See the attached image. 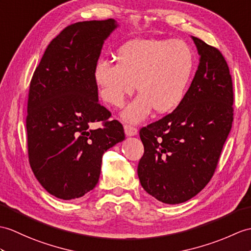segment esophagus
<instances>
[{
  "instance_id": "34e87169",
  "label": "esophagus",
  "mask_w": 251,
  "mask_h": 251,
  "mask_svg": "<svg viewBox=\"0 0 251 251\" xmlns=\"http://www.w3.org/2000/svg\"><path fill=\"white\" fill-rule=\"evenodd\" d=\"M124 130H125L126 136H136L138 133L137 128L133 127V126H130V125H125Z\"/></svg>"
}]
</instances>
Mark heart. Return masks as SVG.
<instances>
[{
    "instance_id": "heart-1",
    "label": "heart",
    "mask_w": 251,
    "mask_h": 251,
    "mask_svg": "<svg viewBox=\"0 0 251 251\" xmlns=\"http://www.w3.org/2000/svg\"><path fill=\"white\" fill-rule=\"evenodd\" d=\"M116 64L98 61L94 79L103 101L122 108L135 86L140 94L124 110L130 123L143 121L154 108L171 112L182 102L195 68V54L183 40L138 39L116 51Z\"/></svg>"
}]
</instances>
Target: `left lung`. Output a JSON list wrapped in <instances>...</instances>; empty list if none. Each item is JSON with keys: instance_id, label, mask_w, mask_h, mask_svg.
Returning a JSON list of instances; mask_svg holds the SVG:
<instances>
[{"instance_id": "obj_1", "label": "left lung", "mask_w": 251, "mask_h": 251, "mask_svg": "<svg viewBox=\"0 0 251 251\" xmlns=\"http://www.w3.org/2000/svg\"><path fill=\"white\" fill-rule=\"evenodd\" d=\"M200 63L173 112L140 129L144 153L138 176L144 190L167 204L199 194L216 170L233 122L232 77L221 52L192 36Z\"/></svg>"}]
</instances>
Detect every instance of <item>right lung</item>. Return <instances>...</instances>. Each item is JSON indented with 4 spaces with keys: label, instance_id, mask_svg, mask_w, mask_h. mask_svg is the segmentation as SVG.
<instances>
[{
    "label": "right lung",
    "instance_id": "right-lung-1",
    "mask_svg": "<svg viewBox=\"0 0 251 251\" xmlns=\"http://www.w3.org/2000/svg\"><path fill=\"white\" fill-rule=\"evenodd\" d=\"M113 19L66 26L47 47L30 83L28 161L43 187L59 199L84 196L98 183L102 155L125 139L98 101L94 69ZM103 125L92 130L93 123Z\"/></svg>",
    "mask_w": 251,
    "mask_h": 251
}]
</instances>
